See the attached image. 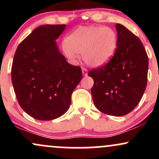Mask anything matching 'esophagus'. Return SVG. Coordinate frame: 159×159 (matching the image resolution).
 <instances>
[{"label": "esophagus", "mask_w": 159, "mask_h": 159, "mask_svg": "<svg viewBox=\"0 0 159 159\" xmlns=\"http://www.w3.org/2000/svg\"><path fill=\"white\" fill-rule=\"evenodd\" d=\"M82 73H83L84 75H87V73H88V70H87L86 68H82Z\"/></svg>", "instance_id": "esophagus-1"}]
</instances>
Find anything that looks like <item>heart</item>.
Wrapping results in <instances>:
<instances>
[{"mask_svg": "<svg viewBox=\"0 0 159 159\" xmlns=\"http://www.w3.org/2000/svg\"><path fill=\"white\" fill-rule=\"evenodd\" d=\"M117 45V35L110 27H79L66 38L63 43L65 55L75 61L78 54L92 67L105 65L114 56Z\"/></svg>", "mask_w": 159, "mask_h": 159, "instance_id": "1", "label": "heart"}]
</instances>
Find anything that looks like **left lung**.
Returning <instances> with one entry per match:
<instances>
[{"instance_id": "obj_1", "label": "left lung", "mask_w": 159, "mask_h": 159, "mask_svg": "<svg viewBox=\"0 0 159 159\" xmlns=\"http://www.w3.org/2000/svg\"><path fill=\"white\" fill-rule=\"evenodd\" d=\"M117 45L108 63L93 69L95 106L111 116H124L140 102L147 83L148 56L139 38L123 25H116Z\"/></svg>"}]
</instances>
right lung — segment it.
<instances>
[{
  "label": "right lung",
  "instance_id": "right-lung-1",
  "mask_svg": "<svg viewBox=\"0 0 159 159\" xmlns=\"http://www.w3.org/2000/svg\"><path fill=\"white\" fill-rule=\"evenodd\" d=\"M66 25H42L19 45L12 64V83L19 105L39 120L60 117L82 78L81 68L69 64L55 39Z\"/></svg>",
  "mask_w": 159,
  "mask_h": 159
}]
</instances>
